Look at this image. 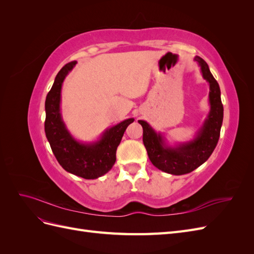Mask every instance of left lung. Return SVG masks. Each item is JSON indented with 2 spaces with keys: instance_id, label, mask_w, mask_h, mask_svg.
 Masks as SVG:
<instances>
[{
  "instance_id": "left-lung-1",
  "label": "left lung",
  "mask_w": 254,
  "mask_h": 254,
  "mask_svg": "<svg viewBox=\"0 0 254 254\" xmlns=\"http://www.w3.org/2000/svg\"><path fill=\"white\" fill-rule=\"evenodd\" d=\"M194 59L200 66L202 77L210 84V112L194 139L174 146L168 145L162 133L156 132L147 122L139 121L143 127V143L151 163L160 171L176 176L193 172L210 158L217 145L224 120L219 84L205 61L199 56Z\"/></svg>"
}]
</instances>
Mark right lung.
Instances as JSON below:
<instances>
[{"label": "right lung", "mask_w": 254, "mask_h": 254, "mask_svg": "<svg viewBox=\"0 0 254 254\" xmlns=\"http://www.w3.org/2000/svg\"><path fill=\"white\" fill-rule=\"evenodd\" d=\"M76 61L65 64L57 74L45 99V135L53 153L64 170L84 179H96L108 173L115 163V153L126 128L134 119H127L106 129L97 141L82 143L68 131L61 117V88Z\"/></svg>", "instance_id": "add662e5"}]
</instances>
